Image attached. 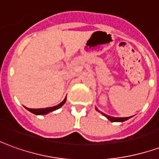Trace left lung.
<instances>
[{
  "instance_id": "obj_1",
  "label": "left lung",
  "mask_w": 159,
  "mask_h": 159,
  "mask_svg": "<svg viewBox=\"0 0 159 159\" xmlns=\"http://www.w3.org/2000/svg\"><path fill=\"white\" fill-rule=\"evenodd\" d=\"M96 109V111H98L99 112H100V113L102 114L103 116H105V117H107V119L110 120L111 122H121V123H123V122H124V121H127L128 119H129L130 117H111V116H108V115H107V114L103 113V112H101V111H100L98 110L97 108H95Z\"/></svg>"
}]
</instances>
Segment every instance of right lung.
<instances>
[{"mask_svg": "<svg viewBox=\"0 0 159 159\" xmlns=\"http://www.w3.org/2000/svg\"><path fill=\"white\" fill-rule=\"evenodd\" d=\"M66 97L65 98V100H63L61 103H59V105H57L55 107H48V108H42V109H30V108H27L25 107L27 110L30 111V112H32L33 114H36V115H46V114L49 113V112H51V111H53L58 110L59 109L60 107H62L64 104L66 103Z\"/></svg>", "mask_w": 159, "mask_h": 159, "instance_id": "1", "label": "right lung"}]
</instances>
